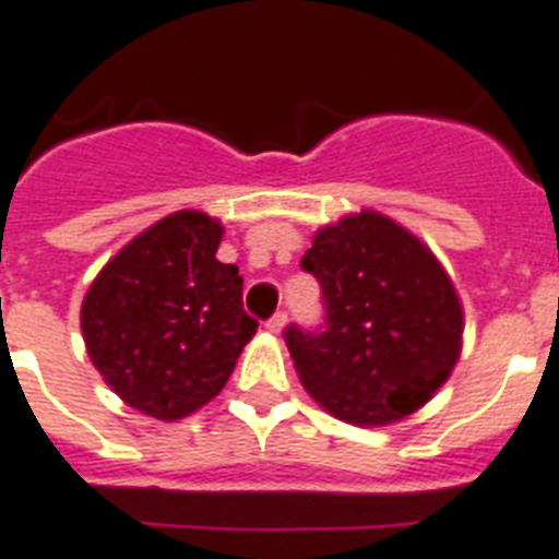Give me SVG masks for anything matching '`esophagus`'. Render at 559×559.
Segmentation results:
<instances>
[{"label":"esophagus","mask_w":559,"mask_h":559,"mask_svg":"<svg viewBox=\"0 0 559 559\" xmlns=\"http://www.w3.org/2000/svg\"><path fill=\"white\" fill-rule=\"evenodd\" d=\"M284 324H287V312H275V316L266 321V330H270V333H281Z\"/></svg>","instance_id":"34e87169"}]
</instances>
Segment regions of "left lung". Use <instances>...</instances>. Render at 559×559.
Returning a JSON list of instances; mask_svg holds the SVG:
<instances>
[{"label":"left lung","mask_w":559,"mask_h":559,"mask_svg":"<svg viewBox=\"0 0 559 559\" xmlns=\"http://www.w3.org/2000/svg\"><path fill=\"white\" fill-rule=\"evenodd\" d=\"M324 324L284 330L298 379L335 419L390 425L419 411L462 350V304L437 255L379 212L324 226L304 252Z\"/></svg>","instance_id":"8db88e82"}]
</instances>
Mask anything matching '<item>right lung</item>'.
<instances>
[{
  "instance_id": "right-lung-1",
  "label": "right lung",
  "mask_w": 559,
  "mask_h": 559,
  "mask_svg": "<svg viewBox=\"0 0 559 559\" xmlns=\"http://www.w3.org/2000/svg\"><path fill=\"white\" fill-rule=\"evenodd\" d=\"M224 226L183 209L126 243L85 293L88 358L129 407L183 419L224 390L255 335L243 278L215 258Z\"/></svg>"
}]
</instances>
